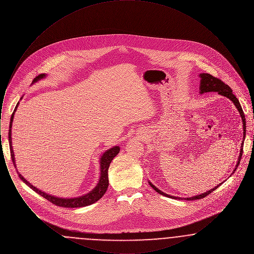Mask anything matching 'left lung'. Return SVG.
Returning a JSON list of instances; mask_svg holds the SVG:
<instances>
[{
	"label": "left lung",
	"mask_w": 254,
	"mask_h": 254,
	"mask_svg": "<svg viewBox=\"0 0 254 254\" xmlns=\"http://www.w3.org/2000/svg\"><path fill=\"white\" fill-rule=\"evenodd\" d=\"M199 77L201 78L200 80V87H199V91H200V94H204L206 92H218V94L220 95H223V96L227 97L228 99H230V101L234 104V106L236 107L237 110L239 111L240 113V116H241L242 122H243V130H244V136H243V142H242L241 149H240V154H239V157H238V161H237V164L235 166V169L232 171L231 175L235 172L236 169L238 168L239 164H240V161H241L242 154H243V145H244V141H245V137H246V118H245V114L243 112V109H242L241 105L238 101V99L235 97V95L232 93V90L230 88V86L228 85H226L224 82H222L221 80H219L217 78L213 77L212 75L210 74H207V73H201L199 74ZM230 175V176H231ZM148 184L150 185V187L159 194H162L163 196H167L169 198H172V199H178V200H188V201H192V200H197V199H202L205 197L206 195L211 193L212 191H214L216 189H217L219 186H221L223 183H220L218 184L217 187H214L213 189H211L210 190L204 192V193L199 194V195H196V196H192V197H189V198H182V197H177V196H172V195H169V194L165 193L163 192L162 190H160L159 189H157L152 183L148 181Z\"/></svg>",
	"instance_id": "1"
}]
</instances>
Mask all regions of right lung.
<instances>
[{
    "mask_svg": "<svg viewBox=\"0 0 254 254\" xmlns=\"http://www.w3.org/2000/svg\"><path fill=\"white\" fill-rule=\"evenodd\" d=\"M47 77V74H40L38 75L36 78L33 80L32 84H35L38 81L45 79ZM22 99V98H21ZM20 103L17 104L16 108L13 111L11 118H10V124H9V130H8V142H9V147H10V153H11V158H12L13 164L16 167L15 164V156H14V152H13L12 147V138H11V128H12L13 118H14V114L15 111L18 109ZM120 151V147L117 146H113L111 148H109V150L105 151L104 154L101 156L100 159V179L97 184L96 187L89 191L88 193L79 196V197H74V198H63V197H57L51 194L46 193L45 191L40 190L39 189H37L36 187H34L33 185H31L28 181H26V179H24V177L20 174V172L17 169L18 175L20 177V179L24 182L25 185H27L30 189H32L35 192L40 194L41 196H43L44 198H46L47 200H49V202H51L54 205L63 206V207H82V206H86V205L94 204L98 200H100L104 194L106 193L108 188H109V165L111 163V161L114 159L115 156H117V154Z\"/></svg>",
    "mask_w": 254,
    "mask_h": 254,
    "instance_id": "1",
    "label": "right lung"
}]
</instances>
